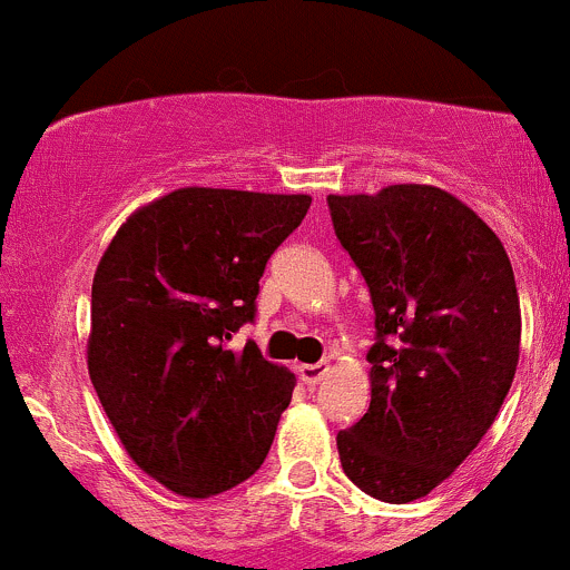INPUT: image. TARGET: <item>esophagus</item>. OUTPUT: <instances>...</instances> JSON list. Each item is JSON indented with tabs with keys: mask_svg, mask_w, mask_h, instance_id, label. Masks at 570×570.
Listing matches in <instances>:
<instances>
[{
	"mask_svg": "<svg viewBox=\"0 0 570 570\" xmlns=\"http://www.w3.org/2000/svg\"><path fill=\"white\" fill-rule=\"evenodd\" d=\"M296 371H298V380H302L304 385L315 387V385H321V380L326 376L330 365H326V363H304V365H298Z\"/></svg>",
	"mask_w": 570,
	"mask_h": 570,
	"instance_id": "obj_1",
	"label": "esophagus"
}]
</instances>
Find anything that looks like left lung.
<instances>
[{
	"instance_id": "obj_1",
	"label": "left lung",
	"mask_w": 570,
	"mask_h": 570,
	"mask_svg": "<svg viewBox=\"0 0 570 570\" xmlns=\"http://www.w3.org/2000/svg\"><path fill=\"white\" fill-rule=\"evenodd\" d=\"M326 205L376 326L368 413L337 432V454L363 493L407 504L452 476L504 404L521 346L515 277L449 190L387 185Z\"/></svg>"
}]
</instances>
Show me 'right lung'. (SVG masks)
Returning a JSON list of instances; mask_svg holds the SVG:
<instances>
[{
    "label": "right lung",
    "mask_w": 570,
    "mask_h": 570,
    "mask_svg": "<svg viewBox=\"0 0 570 570\" xmlns=\"http://www.w3.org/2000/svg\"><path fill=\"white\" fill-rule=\"evenodd\" d=\"M309 202L171 190L135 210L96 266L88 374L135 465L174 493H224L272 449L296 380L229 337L255 318L268 257Z\"/></svg>",
    "instance_id": "1"
}]
</instances>
